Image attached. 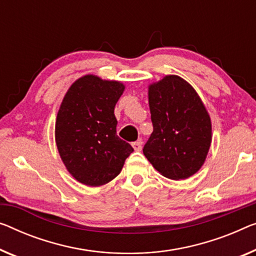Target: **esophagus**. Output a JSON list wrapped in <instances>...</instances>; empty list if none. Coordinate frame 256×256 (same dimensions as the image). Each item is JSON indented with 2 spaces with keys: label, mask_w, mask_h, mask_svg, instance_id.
<instances>
[{
  "label": "esophagus",
  "mask_w": 256,
  "mask_h": 256,
  "mask_svg": "<svg viewBox=\"0 0 256 256\" xmlns=\"http://www.w3.org/2000/svg\"><path fill=\"white\" fill-rule=\"evenodd\" d=\"M132 147L136 152H140L141 148H142V142H141L140 140L134 141V142H132Z\"/></svg>",
  "instance_id": "obj_1"
}]
</instances>
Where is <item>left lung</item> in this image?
<instances>
[{"instance_id":"obj_1","label":"left lung","mask_w":256,"mask_h":256,"mask_svg":"<svg viewBox=\"0 0 256 256\" xmlns=\"http://www.w3.org/2000/svg\"><path fill=\"white\" fill-rule=\"evenodd\" d=\"M152 133L144 154L163 176L186 179L199 171L212 144V122L196 90L178 76L148 87Z\"/></svg>"}]
</instances>
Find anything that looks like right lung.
<instances>
[{
  "instance_id": "1",
  "label": "right lung",
  "mask_w": 256,
  "mask_h": 256,
  "mask_svg": "<svg viewBox=\"0 0 256 256\" xmlns=\"http://www.w3.org/2000/svg\"><path fill=\"white\" fill-rule=\"evenodd\" d=\"M124 88L120 82L87 74L72 84L60 106L57 150L68 172L84 185L112 180L133 152L116 133L114 110Z\"/></svg>"
}]
</instances>
